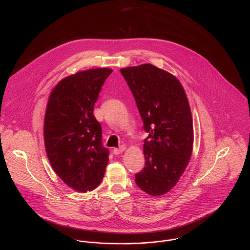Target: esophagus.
Segmentation results:
<instances>
[{"label": "esophagus", "instance_id": "obj_1", "mask_svg": "<svg viewBox=\"0 0 250 250\" xmlns=\"http://www.w3.org/2000/svg\"><path fill=\"white\" fill-rule=\"evenodd\" d=\"M125 146H121L119 148H115L114 150H113V153L115 154V155H121V154H123L125 151Z\"/></svg>", "mask_w": 250, "mask_h": 250}]
</instances>
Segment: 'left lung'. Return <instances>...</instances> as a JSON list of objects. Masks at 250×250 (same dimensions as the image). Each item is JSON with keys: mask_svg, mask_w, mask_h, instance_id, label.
<instances>
[{"mask_svg": "<svg viewBox=\"0 0 250 250\" xmlns=\"http://www.w3.org/2000/svg\"><path fill=\"white\" fill-rule=\"evenodd\" d=\"M120 70L149 134L143 144L145 167L136 174V184L150 196H162L176 186L192 155L194 132L188 96L175 76L151 63Z\"/></svg>", "mask_w": 250, "mask_h": 250, "instance_id": "obj_1", "label": "left lung"}]
</instances>
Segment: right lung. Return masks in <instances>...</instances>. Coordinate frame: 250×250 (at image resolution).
I'll return each mask as SVG.
<instances>
[{"instance_id": "add662e5", "label": "right lung", "mask_w": 250, "mask_h": 250, "mask_svg": "<svg viewBox=\"0 0 250 250\" xmlns=\"http://www.w3.org/2000/svg\"><path fill=\"white\" fill-rule=\"evenodd\" d=\"M112 69L92 68L62 79L48 96L44 143L48 161L62 182L77 192L94 190L108 162L102 129L93 114L101 87Z\"/></svg>"}]
</instances>
